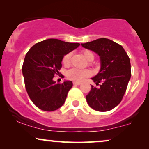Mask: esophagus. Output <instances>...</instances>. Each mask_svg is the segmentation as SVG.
Returning a JSON list of instances; mask_svg holds the SVG:
<instances>
[{
  "instance_id": "1",
  "label": "esophagus",
  "mask_w": 149,
  "mask_h": 149,
  "mask_svg": "<svg viewBox=\"0 0 149 149\" xmlns=\"http://www.w3.org/2000/svg\"><path fill=\"white\" fill-rule=\"evenodd\" d=\"M73 84L74 85H80V84H81V83H80V82H73Z\"/></svg>"
}]
</instances>
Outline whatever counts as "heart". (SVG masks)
<instances>
[{"label":"heart","instance_id":"heart-1","mask_svg":"<svg viewBox=\"0 0 149 149\" xmlns=\"http://www.w3.org/2000/svg\"><path fill=\"white\" fill-rule=\"evenodd\" d=\"M83 55L87 60L89 61H93L95 55H94L93 52L92 51L88 50V49H85L83 51ZM71 53L69 52L66 54L63 57L62 63L64 66H68L70 65L71 63ZM91 75V72L90 70L88 69H78L76 68H73V69L69 70L66 73V76L69 79L71 80H74L76 82H80L83 80L85 78L89 77Z\"/></svg>","mask_w":149,"mask_h":149}]
</instances>
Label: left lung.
I'll return each instance as SVG.
<instances>
[{
	"instance_id": "obj_1",
	"label": "left lung",
	"mask_w": 149,
	"mask_h": 149,
	"mask_svg": "<svg viewBox=\"0 0 149 149\" xmlns=\"http://www.w3.org/2000/svg\"><path fill=\"white\" fill-rule=\"evenodd\" d=\"M81 45L97 53L102 64L100 72L92 78L100 87L91 85L86 96L88 104L97 111L112 110L122 101L127 90L131 77L130 58L122 46L105 38Z\"/></svg>"
}]
</instances>
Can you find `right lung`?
I'll return each mask as SVG.
<instances>
[{"instance_id": "obj_1", "label": "right lung", "mask_w": 149, "mask_h": 149, "mask_svg": "<svg viewBox=\"0 0 149 149\" xmlns=\"http://www.w3.org/2000/svg\"><path fill=\"white\" fill-rule=\"evenodd\" d=\"M79 45L50 38L35 44L26 53L22 66L25 88L38 109L53 111L64 104L72 82L56 83L52 78L59 74L63 57Z\"/></svg>"}]
</instances>
